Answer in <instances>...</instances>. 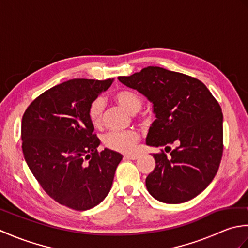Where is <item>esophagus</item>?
<instances>
[{
	"mask_svg": "<svg viewBox=\"0 0 248 248\" xmlns=\"http://www.w3.org/2000/svg\"><path fill=\"white\" fill-rule=\"evenodd\" d=\"M139 157H140V155H138V154L124 155V159H128V160H136V159H139Z\"/></svg>",
	"mask_w": 248,
	"mask_h": 248,
	"instance_id": "34e87169",
	"label": "esophagus"
}]
</instances>
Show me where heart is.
<instances>
[{
    "label": "heart",
    "mask_w": 248,
    "mask_h": 248,
    "mask_svg": "<svg viewBox=\"0 0 248 248\" xmlns=\"http://www.w3.org/2000/svg\"><path fill=\"white\" fill-rule=\"evenodd\" d=\"M115 101L130 113H136L140 109L143 105L140 94L131 91V89H119L114 93ZM103 109L104 103L101 98H96L91 102L88 107V118L91 120L93 127L100 128L103 123ZM140 140V134L134 130L128 131H110L107 133L102 139L103 145L107 148L119 151V152H130L132 151Z\"/></svg>",
    "instance_id": "b5f03b06"
}]
</instances>
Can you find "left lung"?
<instances>
[{"label":"left lung","mask_w":248,"mask_h":248,"mask_svg":"<svg viewBox=\"0 0 248 248\" xmlns=\"http://www.w3.org/2000/svg\"><path fill=\"white\" fill-rule=\"evenodd\" d=\"M118 80L154 104L156 119L146 144L162 149L154 154L155 167L146 178L148 192L166 203L196 197L213 180L223 155V113L217 99L202 81L161 67Z\"/></svg>","instance_id":"1"}]
</instances>
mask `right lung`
Returning <instances> with one entry per match:
<instances>
[{
  "instance_id": "right-lung-1",
  "label": "right lung",
  "mask_w": 248,
  "mask_h": 248,
  "mask_svg": "<svg viewBox=\"0 0 248 248\" xmlns=\"http://www.w3.org/2000/svg\"><path fill=\"white\" fill-rule=\"evenodd\" d=\"M112 83H61L37 97L22 117V150L31 173L51 198L78 211L107 197L123 159L113 150L98 151L100 140L88 118L89 104Z\"/></svg>"
}]
</instances>
